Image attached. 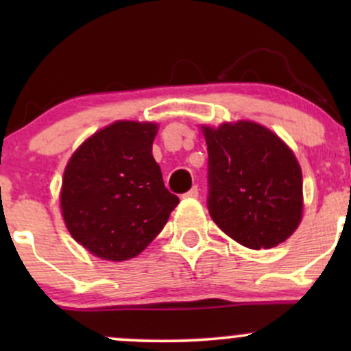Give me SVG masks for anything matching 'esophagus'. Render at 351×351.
Masks as SVG:
<instances>
[{
    "label": "esophagus",
    "instance_id": "1",
    "mask_svg": "<svg viewBox=\"0 0 351 351\" xmlns=\"http://www.w3.org/2000/svg\"><path fill=\"white\" fill-rule=\"evenodd\" d=\"M198 195H199V191H198V186H193L191 189H189L188 193H184V198H191V199H195V198H198Z\"/></svg>",
    "mask_w": 351,
    "mask_h": 351
}]
</instances>
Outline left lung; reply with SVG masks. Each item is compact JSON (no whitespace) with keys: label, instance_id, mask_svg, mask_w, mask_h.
<instances>
[{"label":"left lung","instance_id":"obj_1","mask_svg":"<svg viewBox=\"0 0 351 351\" xmlns=\"http://www.w3.org/2000/svg\"><path fill=\"white\" fill-rule=\"evenodd\" d=\"M208 211L249 249L284 243L302 219V171L291 148L254 122L203 127Z\"/></svg>","mask_w":351,"mask_h":351}]
</instances>
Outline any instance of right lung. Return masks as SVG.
<instances>
[{"label":"right lung","instance_id":"obj_1","mask_svg":"<svg viewBox=\"0 0 351 351\" xmlns=\"http://www.w3.org/2000/svg\"><path fill=\"white\" fill-rule=\"evenodd\" d=\"M155 123L115 122L86 140L64 171L60 208L71 236L100 259L138 256L180 198L152 155Z\"/></svg>","mask_w":351,"mask_h":351}]
</instances>
